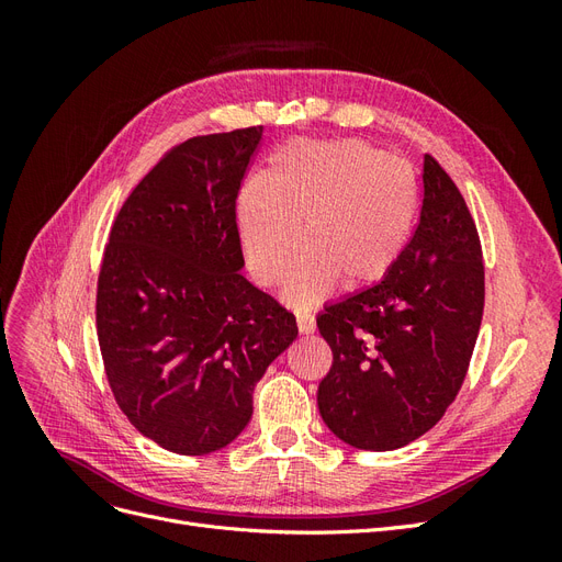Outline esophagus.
<instances>
[{"mask_svg": "<svg viewBox=\"0 0 562 562\" xmlns=\"http://www.w3.org/2000/svg\"><path fill=\"white\" fill-rule=\"evenodd\" d=\"M295 321H297V330L300 335H312L316 330V321L312 314H304V312H297L295 314Z\"/></svg>", "mask_w": 562, "mask_h": 562, "instance_id": "34e87169", "label": "esophagus"}]
</instances>
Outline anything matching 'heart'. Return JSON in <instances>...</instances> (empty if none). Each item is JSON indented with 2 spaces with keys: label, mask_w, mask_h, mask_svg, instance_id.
<instances>
[{
  "label": "heart",
  "mask_w": 562,
  "mask_h": 562,
  "mask_svg": "<svg viewBox=\"0 0 562 562\" xmlns=\"http://www.w3.org/2000/svg\"><path fill=\"white\" fill-rule=\"evenodd\" d=\"M415 173L363 140H300L281 147L267 180H248L236 225L252 279L279 285L297 274L285 300L310 307L337 281L359 291L382 281L411 241L417 217ZM303 234H299V227Z\"/></svg>",
  "instance_id": "b5f03b06"
}]
</instances>
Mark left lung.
I'll list each match as a JSON object with an SVG mask.
<instances>
[{
	"instance_id": "obj_1",
	"label": "left lung",
	"mask_w": 562,
	"mask_h": 562,
	"mask_svg": "<svg viewBox=\"0 0 562 562\" xmlns=\"http://www.w3.org/2000/svg\"><path fill=\"white\" fill-rule=\"evenodd\" d=\"M422 171L419 223L394 269L316 316L333 349L318 413L359 450H396L427 434L462 386L481 330L479 232L438 161L427 155Z\"/></svg>"
}]
</instances>
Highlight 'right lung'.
I'll return each instance as SVG.
<instances>
[{
    "mask_svg": "<svg viewBox=\"0 0 562 562\" xmlns=\"http://www.w3.org/2000/svg\"><path fill=\"white\" fill-rule=\"evenodd\" d=\"M262 131L168 151L119 211L100 267L112 394L135 429L178 454L229 446L250 422L255 384L297 337L295 316L241 274L236 196Z\"/></svg>",
    "mask_w": 562,
    "mask_h": 562,
    "instance_id": "add662e5",
    "label": "right lung"
}]
</instances>
